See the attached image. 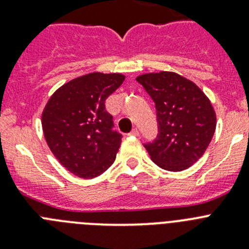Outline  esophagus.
Listing matches in <instances>:
<instances>
[{
	"instance_id": "esophagus-1",
	"label": "esophagus",
	"mask_w": 249,
	"mask_h": 249,
	"mask_svg": "<svg viewBox=\"0 0 249 249\" xmlns=\"http://www.w3.org/2000/svg\"><path fill=\"white\" fill-rule=\"evenodd\" d=\"M129 135L133 136V137H138V136H140V132H138L137 128H133L131 131V133H129Z\"/></svg>"
}]
</instances>
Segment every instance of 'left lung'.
<instances>
[{
  "label": "left lung",
  "mask_w": 249,
  "mask_h": 249,
  "mask_svg": "<svg viewBox=\"0 0 249 249\" xmlns=\"http://www.w3.org/2000/svg\"><path fill=\"white\" fill-rule=\"evenodd\" d=\"M136 80L156 103L158 136L144 144L162 169L181 172L195 164L210 146L217 124L210 98L191 80L176 72L144 73Z\"/></svg>",
  "instance_id": "1"
}]
</instances>
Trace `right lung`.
<instances>
[{
	"instance_id": "obj_1",
	"label": "right lung",
	"mask_w": 249,
	"mask_h": 249,
	"mask_svg": "<svg viewBox=\"0 0 249 249\" xmlns=\"http://www.w3.org/2000/svg\"><path fill=\"white\" fill-rule=\"evenodd\" d=\"M124 78L122 73L83 74L61 86L46 103L41 118L46 142L77 177H97L116 160L122 136L112 131L105 101Z\"/></svg>"
}]
</instances>
